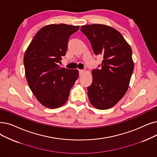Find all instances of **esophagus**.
I'll return each mask as SVG.
<instances>
[{"label": "esophagus", "instance_id": "34e87169", "mask_svg": "<svg viewBox=\"0 0 157 157\" xmlns=\"http://www.w3.org/2000/svg\"><path fill=\"white\" fill-rule=\"evenodd\" d=\"M84 72H85V71H84L83 70H79V76H81V75H83Z\"/></svg>", "mask_w": 157, "mask_h": 157}]
</instances>
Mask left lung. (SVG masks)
<instances>
[{
  "instance_id": "left-lung-1",
  "label": "left lung",
  "mask_w": 157,
  "mask_h": 157,
  "mask_svg": "<svg viewBox=\"0 0 157 157\" xmlns=\"http://www.w3.org/2000/svg\"><path fill=\"white\" fill-rule=\"evenodd\" d=\"M81 31L89 40L95 55L103 57L101 69L92 70L88 96L95 108L106 110L116 105L128 90L134 68L132 51L121 34L110 26L82 25Z\"/></svg>"
}]
</instances>
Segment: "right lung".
<instances>
[{
    "instance_id": "right-lung-1",
    "label": "right lung",
    "mask_w": 157,
    "mask_h": 157,
    "mask_svg": "<svg viewBox=\"0 0 157 157\" xmlns=\"http://www.w3.org/2000/svg\"><path fill=\"white\" fill-rule=\"evenodd\" d=\"M79 26L50 24L40 29L26 49L24 64L27 81L43 106L57 108L63 105L78 78L79 71L60 67L71 35Z\"/></svg>"
}]
</instances>
